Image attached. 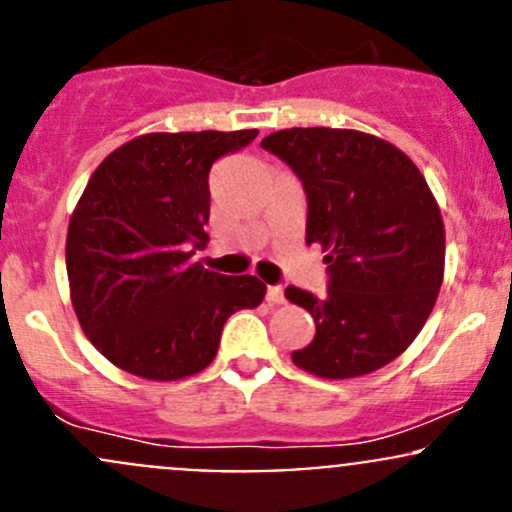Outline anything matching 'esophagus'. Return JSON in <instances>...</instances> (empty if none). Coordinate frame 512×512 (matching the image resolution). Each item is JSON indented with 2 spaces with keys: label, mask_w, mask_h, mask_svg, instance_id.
I'll list each match as a JSON object with an SVG mask.
<instances>
[{
  "label": "esophagus",
  "mask_w": 512,
  "mask_h": 512,
  "mask_svg": "<svg viewBox=\"0 0 512 512\" xmlns=\"http://www.w3.org/2000/svg\"><path fill=\"white\" fill-rule=\"evenodd\" d=\"M267 302H270V304H282V302H285V289H282V285H270V287H267Z\"/></svg>",
  "instance_id": "obj_1"
}]
</instances>
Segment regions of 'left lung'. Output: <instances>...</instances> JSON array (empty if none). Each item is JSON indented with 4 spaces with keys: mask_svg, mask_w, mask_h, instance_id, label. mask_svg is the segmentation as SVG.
Wrapping results in <instances>:
<instances>
[{
    "mask_svg": "<svg viewBox=\"0 0 512 512\" xmlns=\"http://www.w3.org/2000/svg\"><path fill=\"white\" fill-rule=\"evenodd\" d=\"M307 193V245L319 242L327 294L287 287L317 334L299 369L354 379L404 354L426 324L446 262L441 210L414 160L349 128H287L262 138Z\"/></svg>",
    "mask_w": 512,
    "mask_h": 512,
    "instance_id": "1",
    "label": "left lung"
}]
</instances>
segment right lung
<instances>
[{"label":"right lung","mask_w":512,"mask_h":512,"mask_svg":"<svg viewBox=\"0 0 512 512\" xmlns=\"http://www.w3.org/2000/svg\"><path fill=\"white\" fill-rule=\"evenodd\" d=\"M257 131L146 133L103 158L66 235L71 304L91 344L111 364L175 381L215 359L237 309L267 287L227 277L190 257L205 247L210 168Z\"/></svg>","instance_id":"add662e5"}]
</instances>
